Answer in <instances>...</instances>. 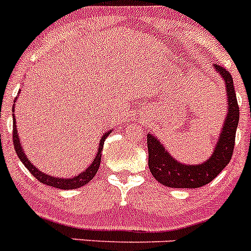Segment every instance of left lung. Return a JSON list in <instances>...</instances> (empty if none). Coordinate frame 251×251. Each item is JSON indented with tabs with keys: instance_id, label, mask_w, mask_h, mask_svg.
<instances>
[{
	"instance_id": "obj_1",
	"label": "left lung",
	"mask_w": 251,
	"mask_h": 251,
	"mask_svg": "<svg viewBox=\"0 0 251 251\" xmlns=\"http://www.w3.org/2000/svg\"><path fill=\"white\" fill-rule=\"evenodd\" d=\"M227 93V114L212 156L200 165L181 163L165 150L158 138L147 134L148 167L151 174L162 185L172 188H197L207 185L227 166L232 156L235 136L239 123V105L232 77L225 68L215 64Z\"/></svg>"
}]
</instances>
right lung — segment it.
<instances>
[{
  "label": "right lung",
  "instance_id": "1",
  "mask_svg": "<svg viewBox=\"0 0 251 251\" xmlns=\"http://www.w3.org/2000/svg\"><path fill=\"white\" fill-rule=\"evenodd\" d=\"M17 99V98H16ZM12 112L15 110L12 109ZM15 115V114H12ZM110 130H108L106 133H104L103 137L100 138V142H99V148L98 152H97V156H95L94 161H93L92 165L86 168L85 171H83L80 175L77 176L72 177V178H61V177H52L50 175H46L41 171L37 170L32 163L30 162V159L27 158V156L25 154L24 150H22L21 142H20V137L17 134V128H16V119L13 118V132H12V141H13V147H15V151H16L17 156H19L20 161L25 165V167L27 168L31 172V175L37 178V181H40L44 185L51 186V187L55 188H61V190H74V188H79L81 186L86 185V183L92 181V178H94V176L98 172V168L100 166L101 161V152H103V145L104 141L108 136H109Z\"/></svg>",
  "mask_w": 251,
  "mask_h": 251
}]
</instances>
